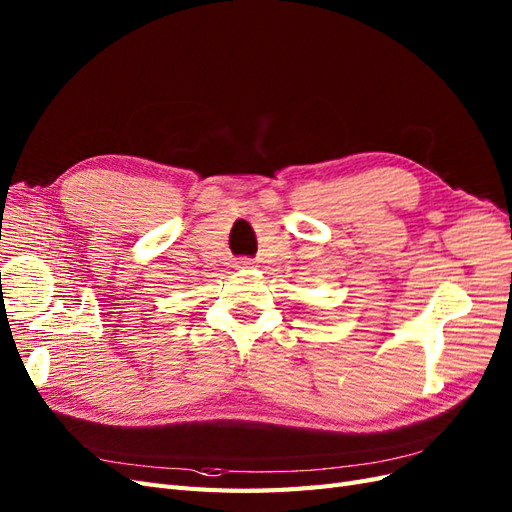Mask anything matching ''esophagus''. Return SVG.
Returning <instances> with one entry per match:
<instances>
[{
    "instance_id": "34e87169",
    "label": "esophagus",
    "mask_w": 512,
    "mask_h": 512,
    "mask_svg": "<svg viewBox=\"0 0 512 512\" xmlns=\"http://www.w3.org/2000/svg\"><path fill=\"white\" fill-rule=\"evenodd\" d=\"M250 265H254V262H252L250 258H239V260H237V267H250Z\"/></svg>"
}]
</instances>
